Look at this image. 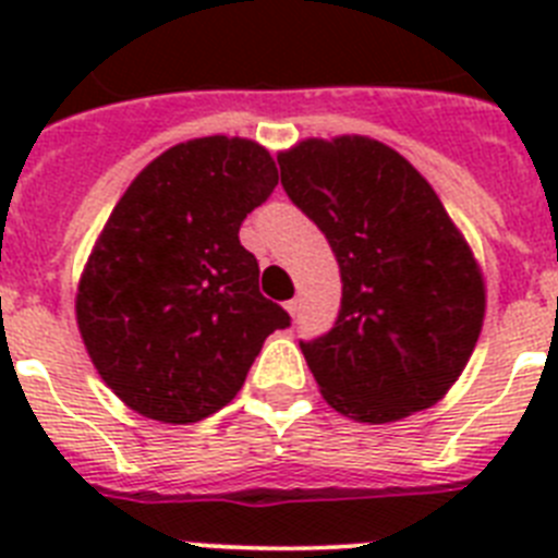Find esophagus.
I'll return each mask as SVG.
<instances>
[{
	"instance_id": "34e87169",
	"label": "esophagus",
	"mask_w": 558,
	"mask_h": 558,
	"mask_svg": "<svg viewBox=\"0 0 558 558\" xmlns=\"http://www.w3.org/2000/svg\"><path fill=\"white\" fill-rule=\"evenodd\" d=\"M284 310H288V313L295 318V313H299V299H290V302H284Z\"/></svg>"
}]
</instances>
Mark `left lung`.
<instances>
[{"mask_svg":"<svg viewBox=\"0 0 558 558\" xmlns=\"http://www.w3.org/2000/svg\"><path fill=\"white\" fill-rule=\"evenodd\" d=\"M279 170L343 284L332 329L299 340L324 399L372 425L436 405L475 349L486 295L433 186L366 136L307 140Z\"/></svg>","mask_w":558,"mask_h":558,"instance_id":"1","label":"left lung"}]
</instances>
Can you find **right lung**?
Here are the masks:
<instances>
[{
	"label": "right lung",
	"instance_id": "add662e5",
	"mask_svg": "<svg viewBox=\"0 0 558 558\" xmlns=\"http://www.w3.org/2000/svg\"><path fill=\"white\" fill-rule=\"evenodd\" d=\"M276 184L265 147L206 136L161 153L113 206L83 270L77 327L106 386L142 416L186 425L218 413L265 338L290 327L240 245Z\"/></svg>",
	"mask_w": 558,
	"mask_h": 558
}]
</instances>
